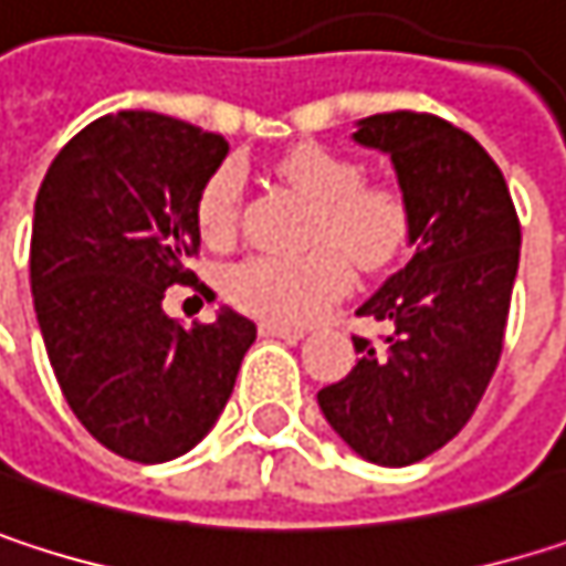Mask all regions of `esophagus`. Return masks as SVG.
Segmentation results:
<instances>
[{
  "instance_id": "1",
  "label": "esophagus",
  "mask_w": 566,
  "mask_h": 566,
  "mask_svg": "<svg viewBox=\"0 0 566 566\" xmlns=\"http://www.w3.org/2000/svg\"><path fill=\"white\" fill-rule=\"evenodd\" d=\"M259 331H262L265 337H282V340H301V337L307 334L304 327H287V324H279V321H262Z\"/></svg>"
}]
</instances>
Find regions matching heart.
Returning <instances> with one entry per match:
<instances>
[{
	"mask_svg": "<svg viewBox=\"0 0 566 566\" xmlns=\"http://www.w3.org/2000/svg\"><path fill=\"white\" fill-rule=\"evenodd\" d=\"M279 172L314 202L307 242L321 245L301 259L252 255L229 269L226 291L245 311L301 324L350 287V263L360 272L390 265L409 242L412 212L390 182H364L357 160L327 147H297L282 157ZM242 209V172L216 170L196 202L199 232L212 245L235 235Z\"/></svg>",
	"mask_w": 566,
	"mask_h": 566,
	"instance_id": "obj_1",
	"label": "heart"
}]
</instances>
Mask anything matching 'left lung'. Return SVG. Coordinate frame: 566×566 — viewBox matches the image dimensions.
<instances>
[{
    "instance_id": "1",
    "label": "left lung",
    "mask_w": 566,
    "mask_h": 566,
    "mask_svg": "<svg viewBox=\"0 0 566 566\" xmlns=\"http://www.w3.org/2000/svg\"><path fill=\"white\" fill-rule=\"evenodd\" d=\"M354 144L390 157L412 259L357 307L390 327L384 347L354 337L357 367L317 406L360 459L402 469L459 436L499 367L521 226L495 160L442 117L374 114Z\"/></svg>"
}]
</instances>
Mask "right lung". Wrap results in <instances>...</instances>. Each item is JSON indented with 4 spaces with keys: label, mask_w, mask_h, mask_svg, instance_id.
<instances>
[{
    "label": "right lung",
    "mask_w": 566,
    "mask_h": 566,
    "mask_svg": "<svg viewBox=\"0 0 566 566\" xmlns=\"http://www.w3.org/2000/svg\"><path fill=\"white\" fill-rule=\"evenodd\" d=\"M226 154L186 120L117 111L67 140L35 199L29 272L57 387L101 446L144 465L202 442L255 340L232 307L192 327L164 311L167 287L196 282V202Z\"/></svg>",
    "instance_id": "add662e5"
}]
</instances>
